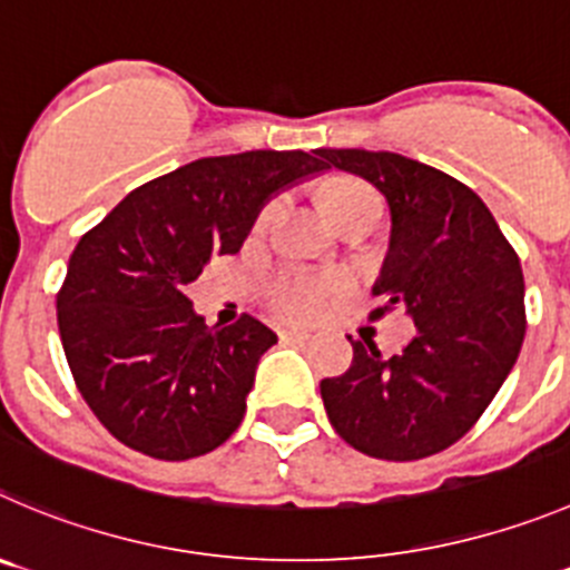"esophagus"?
Segmentation results:
<instances>
[{
    "mask_svg": "<svg viewBox=\"0 0 570 570\" xmlns=\"http://www.w3.org/2000/svg\"><path fill=\"white\" fill-rule=\"evenodd\" d=\"M278 337L284 340V343H306V340H312V332H306V328H281Z\"/></svg>",
    "mask_w": 570,
    "mask_h": 570,
    "instance_id": "1",
    "label": "esophagus"
}]
</instances>
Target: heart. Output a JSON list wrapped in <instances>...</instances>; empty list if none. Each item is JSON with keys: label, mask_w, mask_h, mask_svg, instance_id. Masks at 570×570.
Returning <instances> with one entry per match:
<instances>
[{"label": "heart", "mask_w": 570, "mask_h": 570, "mask_svg": "<svg viewBox=\"0 0 570 570\" xmlns=\"http://www.w3.org/2000/svg\"><path fill=\"white\" fill-rule=\"evenodd\" d=\"M363 202H376V196L371 194L365 185L345 183L337 188L328 190L326 196V210L332 219H337L340 213H345L348 207L363 205ZM269 216V207L261 213V222ZM345 284L340 278H312V275H292L284 278L275 289V306H278L284 315L289 317H321L323 312L332 306L334 295L343 292Z\"/></svg>", "instance_id": "b5f03b06"}]
</instances>
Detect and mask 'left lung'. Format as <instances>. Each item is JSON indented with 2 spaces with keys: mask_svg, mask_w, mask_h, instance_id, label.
Returning a JSON list of instances; mask_svg holds the SVG:
<instances>
[{
  "mask_svg": "<svg viewBox=\"0 0 570 570\" xmlns=\"http://www.w3.org/2000/svg\"><path fill=\"white\" fill-rule=\"evenodd\" d=\"M326 168L363 177L391 210L374 295L405 306L416 334L382 357L351 340L343 376L321 382L332 428L385 461L441 453L487 411L525 334L523 269L481 196L450 174L393 151L317 148Z\"/></svg>",
  "mask_w": 570,
  "mask_h": 570,
  "instance_id": "1",
  "label": "left lung"
}]
</instances>
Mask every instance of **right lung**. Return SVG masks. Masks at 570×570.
I'll return each instance as SVG.
<instances>
[{
	"label": "right lung",
	"mask_w": 570,
	"mask_h": 570,
	"mask_svg": "<svg viewBox=\"0 0 570 570\" xmlns=\"http://www.w3.org/2000/svg\"><path fill=\"white\" fill-rule=\"evenodd\" d=\"M323 171L306 151L194 159L131 190L78 242L58 332L78 391L117 441L185 461L236 433L278 334L253 315L207 326L188 286L213 255L242 249L273 196Z\"/></svg>",
	"instance_id": "1"
}]
</instances>
